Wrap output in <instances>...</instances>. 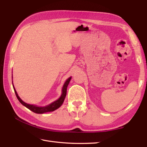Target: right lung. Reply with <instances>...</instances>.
I'll return each mask as SVG.
<instances>
[{
	"label": "right lung",
	"instance_id": "right-lung-1",
	"mask_svg": "<svg viewBox=\"0 0 147 147\" xmlns=\"http://www.w3.org/2000/svg\"><path fill=\"white\" fill-rule=\"evenodd\" d=\"M71 79V77H69L66 81H65V82L64 83L63 86H62V94H61L60 97H59L57 100H55L54 102L51 103V104H49L48 105L44 106V107H38V106H36V105H31V104H26V102H23L20 98V96H18L16 91L14 87H13V88H14V90L15 94H16V97L18 98V100L20 102V103H21L22 105H23L24 106H25L26 108L30 109V111H33V112H35V113H36V114H43V113H45V112L54 111L56 110V109H57L58 108L60 107L62 105V104H63L65 96H66L67 87V86L69 85V82H70Z\"/></svg>",
	"mask_w": 147,
	"mask_h": 147
}]
</instances>
